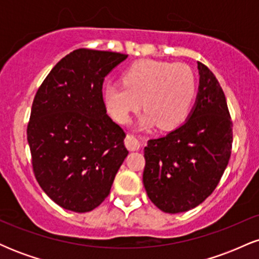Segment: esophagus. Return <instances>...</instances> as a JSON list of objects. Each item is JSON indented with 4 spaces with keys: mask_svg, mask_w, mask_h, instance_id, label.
Segmentation results:
<instances>
[{
    "mask_svg": "<svg viewBox=\"0 0 259 259\" xmlns=\"http://www.w3.org/2000/svg\"><path fill=\"white\" fill-rule=\"evenodd\" d=\"M125 146L129 151H138L140 148V144L139 141L136 140V138H134L133 135H126L125 138Z\"/></svg>",
    "mask_w": 259,
    "mask_h": 259,
    "instance_id": "1",
    "label": "esophagus"
}]
</instances>
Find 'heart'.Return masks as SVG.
<instances>
[{
  "mask_svg": "<svg viewBox=\"0 0 259 259\" xmlns=\"http://www.w3.org/2000/svg\"><path fill=\"white\" fill-rule=\"evenodd\" d=\"M196 96V76L189 65L140 61L126 69L121 82H108L103 97L108 112L119 123L142 105V121L173 129L186 119Z\"/></svg>",
  "mask_w": 259,
  "mask_h": 259,
  "instance_id": "b5f03b06",
  "label": "heart"
}]
</instances>
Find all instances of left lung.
<instances>
[{"label":"left lung","instance_id":"8db88e82","mask_svg":"<svg viewBox=\"0 0 259 259\" xmlns=\"http://www.w3.org/2000/svg\"><path fill=\"white\" fill-rule=\"evenodd\" d=\"M200 86L194 109L183 125L148 141L144 186L165 213H181L214 191L233 146V121L214 74L197 62Z\"/></svg>","mask_w":259,"mask_h":259}]
</instances>
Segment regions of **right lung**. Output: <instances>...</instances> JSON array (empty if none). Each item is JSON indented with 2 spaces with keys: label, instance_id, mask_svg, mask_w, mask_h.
<instances>
[{
  "label": "right lung",
  "instance_id": "add662e5",
  "mask_svg": "<svg viewBox=\"0 0 259 259\" xmlns=\"http://www.w3.org/2000/svg\"><path fill=\"white\" fill-rule=\"evenodd\" d=\"M127 55L79 49L62 58L32 101L28 142L38 185L73 212L99 207L129 153L107 114L103 80Z\"/></svg>",
  "mask_w": 259,
  "mask_h": 259
}]
</instances>
